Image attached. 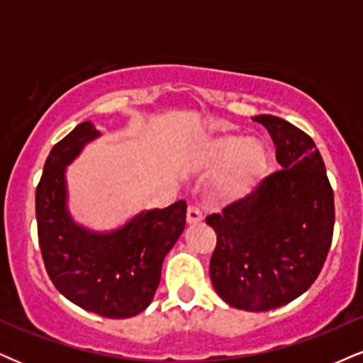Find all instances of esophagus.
Returning a JSON list of instances; mask_svg holds the SVG:
<instances>
[{
	"label": "esophagus",
	"instance_id": "esophagus-1",
	"mask_svg": "<svg viewBox=\"0 0 363 363\" xmlns=\"http://www.w3.org/2000/svg\"><path fill=\"white\" fill-rule=\"evenodd\" d=\"M201 220H203V211H201L196 204H189V206H187V223L194 225L199 223Z\"/></svg>",
	"mask_w": 363,
	"mask_h": 363
}]
</instances>
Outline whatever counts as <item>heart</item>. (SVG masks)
Listing matches in <instances>:
<instances>
[{
	"label": "heart",
	"mask_w": 363,
	"mask_h": 363,
	"mask_svg": "<svg viewBox=\"0 0 363 363\" xmlns=\"http://www.w3.org/2000/svg\"><path fill=\"white\" fill-rule=\"evenodd\" d=\"M199 160L208 165H223L218 177L216 193L225 201H240L252 196L267 176L270 162L267 150L257 142L240 135H221L209 138L198 152Z\"/></svg>",
	"instance_id": "heart-1"
}]
</instances>
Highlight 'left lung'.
<instances>
[{"label": "left lung", "instance_id": "left-lung-1", "mask_svg": "<svg viewBox=\"0 0 363 363\" xmlns=\"http://www.w3.org/2000/svg\"><path fill=\"white\" fill-rule=\"evenodd\" d=\"M253 120L269 130L281 169L252 196L206 216L216 233L209 276L230 306L269 311L299 298L320 276L333 238L335 199L308 133L272 115Z\"/></svg>", "mask_w": 363, "mask_h": 363}]
</instances>
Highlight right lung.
Masks as SVG:
<instances>
[{"mask_svg":"<svg viewBox=\"0 0 363 363\" xmlns=\"http://www.w3.org/2000/svg\"><path fill=\"white\" fill-rule=\"evenodd\" d=\"M89 121L57 142L35 193L38 243L60 294L104 318H132L154 299L164 257L186 226V201L140 213L113 233H89L65 209V165L98 137Z\"/></svg>","mask_w":363,"mask_h":363,"instance_id":"1","label":"right lung"}]
</instances>
